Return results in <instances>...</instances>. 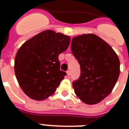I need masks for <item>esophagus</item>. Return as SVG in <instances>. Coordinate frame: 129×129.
I'll return each instance as SVG.
<instances>
[{
  "mask_svg": "<svg viewBox=\"0 0 129 129\" xmlns=\"http://www.w3.org/2000/svg\"><path fill=\"white\" fill-rule=\"evenodd\" d=\"M66 73H67V75H68V76H70V71L68 70L66 72Z\"/></svg>",
  "mask_w": 129,
  "mask_h": 129,
  "instance_id": "1",
  "label": "esophagus"
}]
</instances>
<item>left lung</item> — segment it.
<instances>
[{
    "label": "left lung",
    "mask_w": 129,
    "mask_h": 129,
    "mask_svg": "<svg viewBox=\"0 0 129 129\" xmlns=\"http://www.w3.org/2000/svg\"><path fill=\"white\" fill-rule=\"evenodd\" d=\"M71 49L81 69L80 78L72 83L75 94L85 104L101 102L118 80V55L110 45L92 33L74 37Z\"/></svg>",
    "instance_id": "8db88e82"
}]
</instances>
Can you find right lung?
Listing matches in <instances>:
<instances>
[{
  "instance_id": "1",
  "label": "right lung",
  "mask_w": 129,
  "mask_h": 129,
  "mask_svg": "<svg viewBox=\"0 0 129 129\" xmlns=\"http://www.w3.org/2000/svg\"><path fill=\"white\" fill-rule=\"evenodd\" d=\"M70 37L45 30L25 41L15 59L19 86L33 100L41 101L56 91L66 73L59 70V55L68 48Z\"/></svg>"
}]
</instances>
